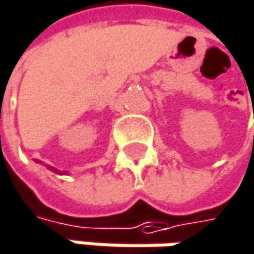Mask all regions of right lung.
I'll list each match as a JSON object with an SVG mask.
<instances>
[{
	"label": "right lung",
	"instance_id": "right-lung-1",
	"mask_svg": "<svg viewBox=\"0 0 254 254\" xmlns=\"http://www.w3.org/2000/svg\"><path fill=\"white\" fill-rule=\"evenodd\" d=\"M50 170H52V171H56V170H55V168H53V167H50Z\"/></svg>",
	"mask_w": 254,
	"mask_h": 254
}]
</instances>
